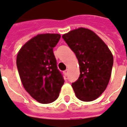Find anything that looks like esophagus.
Masks as SVG:
<instances>
[{"label": "esophagus", "mask_w": 127, "mask_h": 127, "mask_svg": "<svg viewBox=\"0 0 127 127\" xmlns=\"http://www.w3.org/2000/svg\"><path fill=\"white\" fill-rule=\"evenodd\" d=\"M68 70H65V71H64V75H65V76H67V75H68Z\"/></svg>", "instance_id": "1"}]
</instances>
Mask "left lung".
Returning a JSON list of instances; mask_svg holds the SVG:
<instances>
[{
    "label": "left lung",
    "mask_w": 127,
    "mask_h": 127,
    "mask_svg": "<svg viewBox=\"0 0 127 127\" xmlns=\"http://www.w3.org/2000/svg\"><path fill=\"white\" fill-rule=\"evenodd\" d=\"M76 55L80 75L72 83L76 96L82 101L96 99L108 85L114 58L107 46L92 31L79 28L63 35Z\"/></svg>",
    "instance_id": "left-lung-1"
}]
</instances>
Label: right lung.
<instances>
[{
	"instance_id": "right-lung-1",
	"label": "right lung",
	"mask_w": 127,
	"mask_h": 127,
	"mask_svg": "<svg viewBox=\"0 0 127 127\" xmlns=\"http://www.w3.org/2000/svg\"><path fill=\"white\" fill-rule=\"evenodd\" d=\"M60 37L59 34H39L28 41L17 55L22 85L32 98L42 104L55 101L64 83L53 53Z\"/></svg>"
}]
</instances>
